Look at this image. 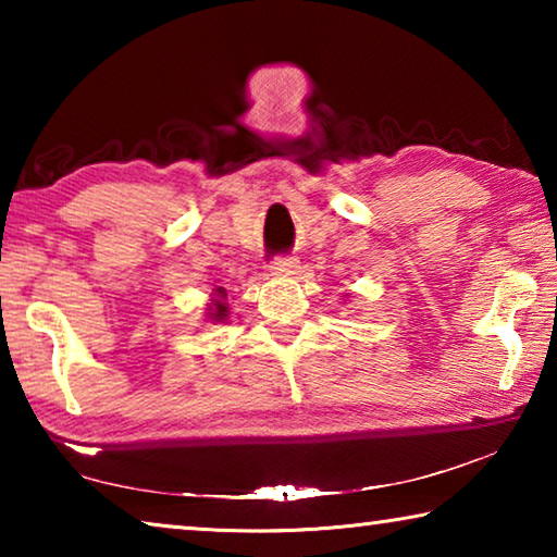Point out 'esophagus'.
<instances>
[{
    "label": "esophagus",
    "instance_id": "34e87169",
    "mask_svg": "<svg viewBox=\"0 0 557 557\" xmlns=\"http://www.w3.org/2000/svg\"><path fill=\"white\" fill-rule=\"evenodd\" d=\"M297 258L295 256H277V258H272L270 260V272L272 275H292V272H295V268H297Z\"/></svg>",
    "mask_w": 557,
    "mask_h": 557
}]
</instances>
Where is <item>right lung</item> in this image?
Segmentation results:
<instances>
[{"instance_id": "add662e5", "label": "right lung", "mask_w": 557, "mask_h": 557, "mask_svg": "<svg viewBox=\"0 0 557 557\" xmlns=\"http://www.w3.org/2000/svg\"><path fill=\"white\" fill-rule=\"evenodd\" d=\"M219 295H221V297H225V289H223V287H219ZM211 309H213V319H223V317H225V312H228V307L221 305L219 299H215V307H211Z\"/></svg>"}]
</instances>
